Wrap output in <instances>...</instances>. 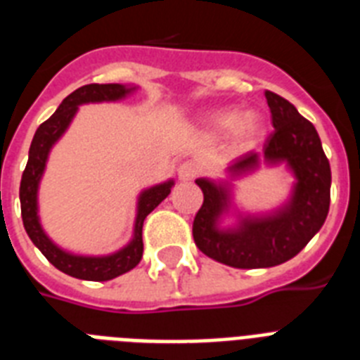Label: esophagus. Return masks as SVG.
Returning a JSON list of instances; mask_svg holds the SVG:
<instances>
[{
    "label": "esophagus",
    "mask_w": 360,
    "mask_h": 360,
    "mask_svg": "<svg viewBox=\"0 0 360 360\" xmlns=\"http://www.w3.org/2000/svg\"><path fill=\"white\" fill-rule=\"evenodd\" d=\"M198 172H200V166L196 162H192V160H186L179 166L177 175H179L181 181H192L198 175Z\"/></svg>",
    "instance_id": "34e87169"
}]
</instances>
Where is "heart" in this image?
Masks as SVG:
<instances>
[{
	"label": "heart",
	"mask_w": 360,
	"mask_h": 360,
	"mask_svg": "<svg viewBox=\"0 0 360 360\" xmlns=\"http://www.w3.org/2000/svg\"><path fill=\"white\" fill-rule=\"evenodd\" d=\"M209 124L214 130H219V132L233 130L237 141L245 143V146H248V143L256 140L257 136L262 134L263 129L259 115L254 114V112L240 115L237 110H220V112H214L209 117Z\"/></svg>",
	"instance_id": "1"
}]
</instances>
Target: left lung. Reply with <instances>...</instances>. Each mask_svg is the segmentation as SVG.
Listing matches in <instances>:
<instances>
[{
    "label": "left lung",
    "instance_id": "1",
    "mask_svg": "<svg viewBox=\"0 0 360 360\" xmlns=\"http://www.w3.org/2000/svg\"><path fill=\"white\" fill-rule=\"evenodd\" d=\"M274 130L263 146L271 164L285 162L297 183L290 203L278 213L262 219H243L237 230L217 228L228 207V191L207 179H196L203 192L202 207L192 224L194 243L205 256L236 269L274 267L288 262L308 245L323 226L330 203V166L318 130L290 101L265 91ZM257 166L256 153H246L230 166L231 174H245Z\"/></svg>",
    "mask_w": 360,
    "mask_h": 360
}]
</instances>
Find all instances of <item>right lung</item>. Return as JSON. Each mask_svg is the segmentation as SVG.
Listing matches in <instances>:
<instances>
[{
    "label": "right lung",
    "instance_id": "right-lung-1",
    "mask_svg": "<svg viewBox=\"0 0 360 360\" xmlns=\"http://www.w3.org/2000/svg\"><path fill=\"white\" fill-rule=\"evenodd\" d=\"M130 91H132V87L129 89L121 84H87V86L78 87L76 91L70 93L69 97L63 98V103L59 104V108L53 112L52 117H48L37 129L33 141H31L30 158H27L24 174H22V181H20V207H22L24 228L30 239L33 240V245L44 254L48 262L52 263L56 269H59L61 273L75 276V278L106 282V280H112L130 271V269H134L140 263L141 254H143V240H141L143 220L158 203L162 202L164 198L168 196L172 185H174V181H168V183H162V185H157L149 191L141 192L140 202H138V214H136L134 239L130 240V245L124 246L123 250L115 252L112 256L86 257L69 254V252L61 250L53 245L39 224L37 188H39V181H41L44 166H46L48 153H50L53 143L59 140V136L67 130L78 106L86 103L117 101Z\"/></svg>",
    "mask_w": 360,
    "mask_h": 360
}]
</instances>
